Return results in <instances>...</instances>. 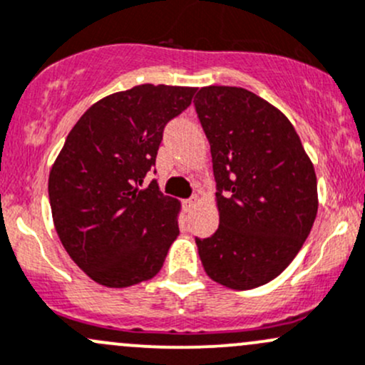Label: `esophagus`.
<instances>
[{"label":"esophagus","instance_id":"esophagus-1","mask_svg":"<svg viewBox=\"0 0 365 365\" xmlns=\"http://www.w3.org/2000/svg\"><path fill=\"white\" fill-rule=\"evenodd\" d=\"M195 202H197V197L192 195V197H189V199H185V201H183V206H185L187 212H190V210H192L195 206Z\"/></svg>","mask_w":365,"mask_h":365}]
</instances>
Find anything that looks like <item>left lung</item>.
<instances>
[{"instance_id":"left-lung-1","label":"left lung","mask_w":365,"mask_h":365,"mask_svg":"<svg viewBox=\"0 0 365 365\" xmlns=\"http://www.w3.org/2000/svg\"><path fill=\"white\" fill-rule=\"evenodd\" d=\"M195 112L210 141L220 224L195 237L206 274L234 290L271 282L294 260L318 210L317 175L294 125L241 87H202Z\"/></svg>"}]
</instances>
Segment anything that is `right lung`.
<instances>
[{
    "mask_svg": "<svg viewBox=\"0 0 365 365\" xmlns=\"http://www.w3.org/2000/svg\"><path fill=\"white\" fill-rule=\"evenodd\" d=\"M194 87L143 83L99 99L73 125L48 176L57 236L99 285L124 289L160 271L178 236L180 202L143 187L168 122Z\"/></svg>",
    "mask_w": 365,
    "mask_h": 365,
    "instance_id": "1",
    "label": "right lung"
}]
</instances>
